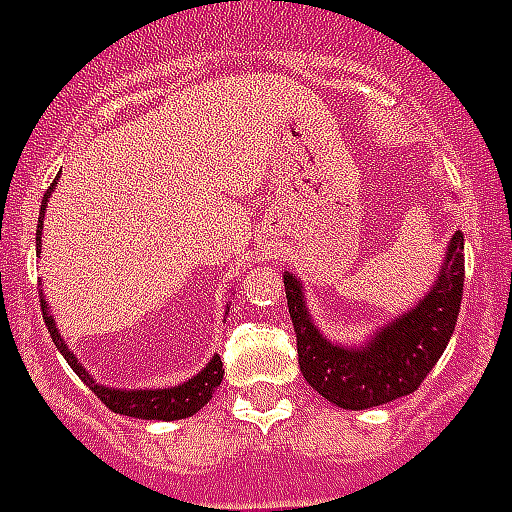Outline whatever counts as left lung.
Masks as SVG:
<instances>
[{
    "label": "left lung",
    "mask_w": 512,
    "mask_h": 512,
    "mask_svg": "<svg viewBox=\"0 0 512 512\" xmlns=\"http://www.w3.org/2000/svg\"><path fill=\"white\" fill-rule=\"evenodd\" d=\"M465 284V236L454 231L433 287L414 308L385 321L358 345L321 335L305 303L303 281L284 271L300 372L316 393L340 409H369L409 396L436 366L452 337Z\"/></svg>",
    "instance_id": "left-lung-1"
}]
</instances>
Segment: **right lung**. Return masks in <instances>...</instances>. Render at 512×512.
Segmentation results:
<instances>
[{"mask_svg": "<svg viewBox=\"0 0 512 512\" xmlns=\"http://www.w3.org/2000/svg\"><path fill=\"white\" fill-rule=\"evenodd\" d=\"M55 185V183H52ZM52 185L47 188L42 199V212H39V225H36V249L42 244V228H44V209H47V201L52 196ZM39 303H42V316L44 324L50 329L52 342L58 345L60 356L66 358L68 366L74 369L79 377H82L95 396L103 401V404L116 414H124V417H138V420H185V417H193L199 412L201 406L207 404L212 393L217 390V385L223 382V361L220 356L209 358V364L201 369L199 374H193L191 380L180 382V385H172V388H140V390H127V388H108V385H100L95 377H92L87 369H84L79 361H76L74 350L68 348L66 340L60 337L58 327H55V319H52L50 308H47V300H44V292H39Z\"/></svg>", "mask_w": 512, "mask_h": 512, "instance_id": "right-lung-1", "label": "right lung"}]
</instances>
